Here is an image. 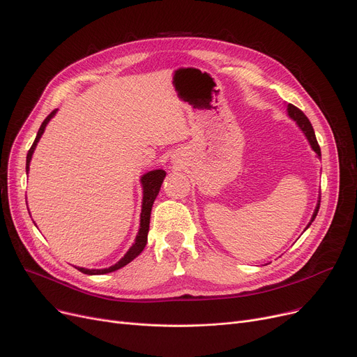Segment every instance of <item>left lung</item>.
<instances>
[{
	"mask_svg": "<svg viewBox=\"0 0 357 357\" xmlns=\"http://www.w3.org/2000/svg\"><path fill=\"white\" fill-rule=\"evenodd\" d=\"M288 115L298 123V127L304 131V134H305L307 139L310 141V144H311V146H312V150L317 153V155H319V157H321L320 145H319V142H317L316 134H314L312 125H311L310 119L305 116V114H304L301 109H298L297 107H294V105H292V103H289V105H288ZM319 208H320V203L317 204L316 211H314V215H312V218H311V222H312L314 219H316V216H317V213H319ZM311 222L308 223V226L311 225ZM308 226H307V227H308Z\"/></svg>",
	"mask_w": 357,
	"mask_h": 357,
	"instance_id": "obj_1",
	"label": "left lung"
}]
</instances>
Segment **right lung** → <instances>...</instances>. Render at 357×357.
<instances>
[{
	"instance_id": "1",
	"label": "right lung",
	"mask_w": 357,
	"mask_h": 357,
	"mask_svg": "<svg viewBox=\"0 0 357 357\" xmlns=\"http://www.w3.org/2000/svg\"><path fill=\"white\" fill-rule=\"evenodd\" d=\"M57 109L52 111L47 118L43 121V123H41V127L37 132V137L31 145V149L29 150L27 153V161H26V172L29 173V165H30V161H31V155L36 150V145L40 139V137L43 135L45 132V128L46 125L49 123V121L54 116ZM165 177V172L162 170H154V172H150L142 176L141 178V183H142V188H144V197H142V211H141V226H139V232L137 235V239H135V243L130 248V250L127 254H125V257L115 265L109 266V268H105V269H86V268H77L80 272H83V274H88V275H102V274H108V272H114L122 266H125L127 264H130L132 259H135L141 252L142 249L145 248L146 245V235H149V229H150V216H151V207H153V203L160 192V187L162 184V180Z\"/></svg>"
}]
</instances>
